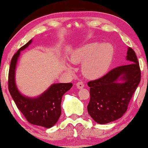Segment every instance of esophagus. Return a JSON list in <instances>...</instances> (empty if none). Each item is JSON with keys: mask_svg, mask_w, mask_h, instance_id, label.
Listing matches in <instances>:
<instances>
[{"mask_svg": "<svg viewBox=\"0 0 148 148\" xmlns=\"http://www.w3.org/2000/svg\"><path fill=\"white\" fill-rule=\"evenodd\" d=\"M76 87L77 89H82L84 87V84L82 82H78L76 84Z\"/></svg>", "mask_w": 148, "mask_h": 148, "instance_id": "obj_1", "label": "esophagus"}]
</instances>
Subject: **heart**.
<instances>
[{
  "mask_svg": "<svg viewBox=\"0 0 148 148\" xmlns=\"http://www.w3.org/2000/svg\"><path fill=\"white\" fill-rule=\"evenodd\" d=\"M114 48L109 44L93 42L79 47L72 53L71 61L84 63L82 72L86 77L97 79L106 73L113 59Z\"/></svg>",
  "mask_w": 148,
  "mask_h": 148,
  "instance_id": "1",
  "label": "heart"
}]
</instances>
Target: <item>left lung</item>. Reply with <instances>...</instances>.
<instances>
[{"instance_id": "left-lung-1", "label": "left lung", "mask_w": 148, "mask_h": 148, "mask_svg": "<svg viewBox=\"0 0 148 148\" xmlns=\"http://www.w3.org/2000/svg\"><path fill=\"white\" fill-rule=\"evenodd\" d=\"M127 55L129 64L117 66L87 83L90 87L87 111L97 123L106 124L121 117L140 83L141 71L136 53L129 47ZM119 79L124 83H118Z\"/></svg>"}]
</instances>
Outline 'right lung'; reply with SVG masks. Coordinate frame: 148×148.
<instances>
[{"label": "right lung", "instance_id": "add662e5", "mask_svg": "<svg viewBox=\"0 0 148 148\" xmlns=\"http://www.w3.org/2000/svg\"><path fill=\"white\" fill-rule=\"evenodd\" d=\"M32 42L29 40L12 57L8 73V89L20 112L31 124L50 128L56 123L61 114V99L72 87V83L53 84L37 98L23 96L17 90L15 82V71L20 51Z\"/></svg>", "mask_w": 148, "mask_h": 148}]
</instances>
